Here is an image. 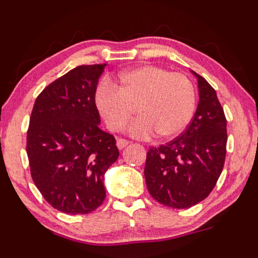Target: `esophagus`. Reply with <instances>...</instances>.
Here are the masks:
<instances>
[{"label": "esophagus", "instance_id": "34e87169", "mask_svg": "<svg viewBox=\"0 0 258 258\" xmlns=\"http://www.w3.org/2000/svg\"><path fill=\"white\" fill-rule=\"evenodd\" d=\"M128 145H129L128 140H124V139H118L117 140V147L119 148V150H123V148L128 146Z\"/></svg>", "mask_w": 258, "mask_h": 258}]
</instances>
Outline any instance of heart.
Masks as SVG:
<instances>
[{
  "label": "heart",
  "mask_w": 258,
  "mask_h": 258,
  "mask_svg": "<svg viewBox=\"0 0 258 258\" xmlns=\"http://www.w3.org/2000/svg\"><path fill=\"white\" fill-rule=\"evenodd\" d=\"M116 87L102 81L95 104L112 132L123 129L136 107L139 116L128 125L129 134L147 138L154 132L171 139L186 129L196 108V92L186 76L153 65L139 66L119 75Z\"/></svg>",
  "instance_id": "b5f03b06"
}]
</instances>
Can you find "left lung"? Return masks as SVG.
<instances>
[{
	"label": "left lung",
	"instance_id": "left-lung-1",
	"mask_svg": "<svg viewBox=\"0 0 258 258\" xmlns=\"http://www.w3.org/2000/svg\"><path fill=\"white\" fill-rule=\"evenodd\" d=\"M198 81L199 102L181 136L147 152L145 178L150 195L160 204L188 209L214 189L226 158L227 120L216 92L205 78Z\"/></svg>",
	"mask_w": 258,
	"mask_h": 258
}]
</instances>
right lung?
Masks as SVG:
<instances>
[{
	"label": "right lung",
	"mask_w": 258,
	"mask_h": 258,
	"mask_svg": "<svg viewBox=\"0 0 258 258\" xmlns=\"http://www.w3.org/2000/svg\"><path fill=\"white\" fill-rule=\"evenodd\" d=\"M107 63L72 69L44 88L26 138L30 171L43 198L65 214H89L104 202V176L119 151L100 129L95 92Z\"/></svg>",
	"instance_id": "right-lung-1"
}]
</instances>
